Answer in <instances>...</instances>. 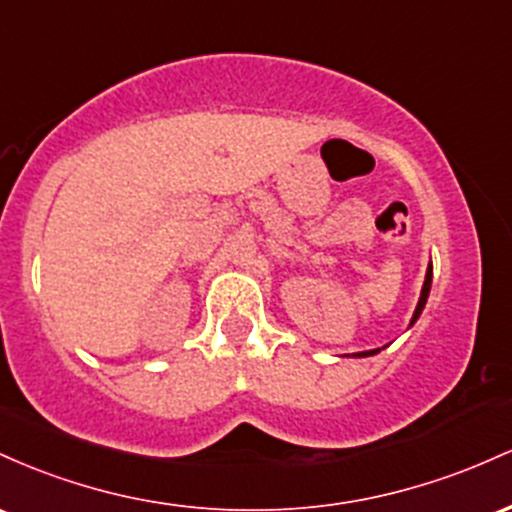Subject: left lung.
Instances as JSON below:
<instances>
[{"mask_svg":"<svg viewBox=\"0 0 512 512\" xmlns=\"http://www.w3.org/2000/svg\"><path fill=\"white\" fill-rule=\"evenodd\" d=\"M430 285H433V263H428V271H426V280H423V287H421V297H418V304H416V312H413L411 317V324L413 326L418 321V317L423 314V309H426V302H428V295H430ZM387 346L382 348H372V350H363V353H353V358H370V355H377L380 350H384Z\"/></svg>","mask_w":512,"mask_h":512,"instance_id":"obj_1","label":"left lung"}]
</instances>
